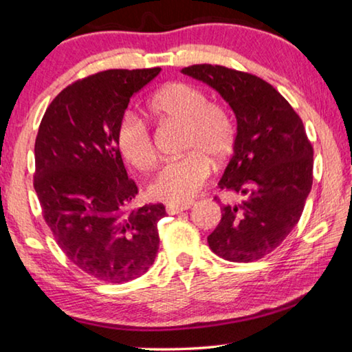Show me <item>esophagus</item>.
<instances>
[{
	"instance_id": "1",
	"label": "esophagus",
	"mask_w": 352,
	"mask_h": 352,
	"mask_svg": "<svg viewBox=\"0 0 352 352\" xmlns=\"http://www.w3.org/2000/svg\"><path fill=\"white\" fill-rule=\"evenodd\" d=\"M193 206V201H187V203H179V204H166V212L168 214H179L182 210H186L188 208Z\"/></svg>"
}]
</instances>
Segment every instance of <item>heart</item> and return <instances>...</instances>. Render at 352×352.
<instances>
[{
    "instance_id": "1",
    "label": "heart",
    "mask_w": 352,
    "mask_h": 352,
    "mask_svg": "<svg viewBox=\"0 0 352 352\" xmlns=\"http://www.w3.org/2000/svg\"><path fill=\"white\" fill-rule=\"evenodd\" d=\"M148 110L155 120L186 129L182 151L187 153L162 166L149 184L151 197L173 204L186 203L206 182L210 162L220 165L230 157L236 140L234 126L223 108L209 102L203 89L184 82L159 89L151 97ZM116 144L135 168L149 171L155 166L157 153L153 135L138 118H122L116 129Z\"/></svg>"
}]
</instances>
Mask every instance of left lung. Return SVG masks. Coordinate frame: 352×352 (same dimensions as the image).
<instances>
[{
	"mask_svg": "<svg viewBox=\"0 0 352 352\" xmlns=\"http://www.w3.org/2000/svg\"><path fill=\"white\" fill-rule=\"evenodd\" d=\"M181 72L219 91L237 120L234 153L219 187L244 199L221 206L208 244L226 261H256L282 244L300 219L313 184V146L300 116L263 78L217 64Z\"/></svg>",
	"mask_w": 352,
	"mask_h": 352,
	"instance_id": "obj_1",
	"label": "left lung"
}]
</instances>
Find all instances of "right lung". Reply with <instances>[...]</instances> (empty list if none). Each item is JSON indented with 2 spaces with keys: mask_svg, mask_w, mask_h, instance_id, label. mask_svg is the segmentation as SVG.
I'll return each instance as SVG.
<instances>
[{
  "mask_svg": "<svg viewBox=\"0 0 352 352\" xmlns=\"http://www.w3.org/2000/svg\"><path fill=\"white\" fill-rule=\"evenodd\" d=\"M160 67L110 69L64 88L42 118L34 144V190L42 215L75 266L105 283L138 278L159 250L162 203L132 208L116 129L131 97Z\"/></svg>",
  "mask_w": 352,
  "mask_h": 352,
  "instance_id": "obj_1",
  "label": "right lung"
}]
</instances>
